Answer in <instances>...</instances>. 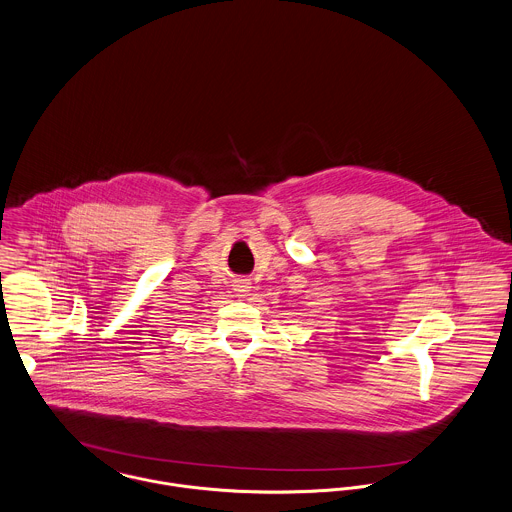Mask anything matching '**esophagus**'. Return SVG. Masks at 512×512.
Masks as SVG:
<instances>
[{"label":"esophagus","mask_w":512,"mask_h":512,"mask_svg":"<svg viewBox=\"0 0 512 512\" xmlns=\"http://www.w3.org/2000/svg\"><path fill=\"white\" fill-rule=\"evenodd\" d=\"M249 289H251V287H249L247 281H237V283H235V291H237L239 297H245V295L249 293Z\"/></svg>","instance_id":"obj_1"}]
</instances>
